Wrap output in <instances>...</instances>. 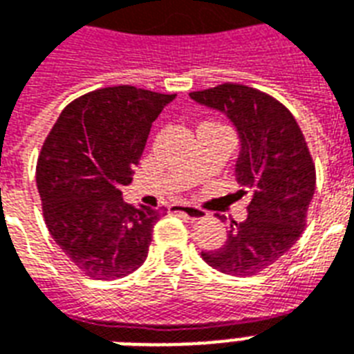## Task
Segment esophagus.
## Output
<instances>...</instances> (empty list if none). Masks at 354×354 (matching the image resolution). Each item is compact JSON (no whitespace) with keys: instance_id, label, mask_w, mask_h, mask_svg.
Wrapping results in <instances>:
<instances>
[{"instance_id":"obj_1","label":"esophagus","mask_w":354,"mask_h":354,"mask_svg":"<svg viewBox=\"0 0 354 354\" xmlns=\"http://www.w3.org/2000/svg\"><path fill=\"white\" fill-rule=\"evenodd\" d=\"M171 209L176 213H182V215H185V217L191 221H201L206 217V212H204V209H201V207L196 206H189V204H172Z\"/></svg>"}]
</instances>
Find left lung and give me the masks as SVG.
<instances>
[{"label":"left lung","mask_w":354,"mask_h":354,"mask_svg":"<svg viewBox=\"0 0 354 354\" xmlns=\"http://www.w3.org/2000/svg\"><path fill=\"white\" fill-rule=\"evenodd\" d=\"M189 96L234 122L241 141L236 178L252 193L247 219L232 223L225 245L202 252V260L225 274L252 277L279 261L303 234L315 191L308 145L290 109L258 88L223 83Z\"/></svg>","instance_id":"obj_1"}]
</instances>
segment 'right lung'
Masks as SVG:
<instances>
[{
	"mask_svg": "<svg viewBox=\"0 0 354 354\" xmlns=\"http://www.w3.org/2000/svg\"><path fill=\"white\" fill-rule=\"evenodd\" d=\"M176 94L105 87L64 107L37 161V189L53 241L96 280L128 277L145 263L167 207L122 201L152 122Z\"/></svg>",
	"mask_w": 354,
	"mask_h": 354,
	"instance_id": "obj_1",
	"label": "right lung"
}]
</instances>
